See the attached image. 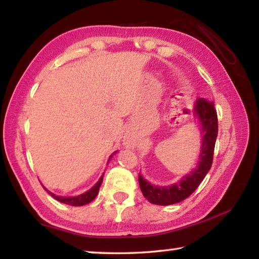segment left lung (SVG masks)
Masks as SVG:
<instances>
[{
    "mask_svg": "<svg viewBox=\"0 0 259 259\" xmlns=\"http://www.w3.org/2000/svg\"><path fill=\"white\" fill-rule=\"evenodd\" d=\"M194 113L201 123L202 145L199 162L191 174L184 176L181 181L168 186H155L147 182L139 174L138 182L143 195L153 204L169 205L187 199L203 181L205 175L211 168L214 144L218 134L217 112L213 103L204 98H198L194 105Z\"/></svg>",
    "mask_w": 259,
    "mask_h": 259,
    "instance_id": "1",
    "label": "left lung"
}]
</instances>
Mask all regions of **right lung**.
<instances>
[{
    "mask_svg": "<svg viewBox=\"0 0 259 259\" xmlns=\"http://www.w3.org/2000/svg\"><path fill=\"white\" fill-rule=\"evenodd\" d=\"M114 153H115V152H114ZM109 159H111V157H109ZM103 176H104V175H103ZM103 176L99 178V181L97 182V184H96V185L93 188H90L89 191H87L85 193H83V194H81V195L71 196V198H64V196H58V195L54 194V193H51V192L48 191L45 186H43V188H45V190L48 193H49V194L52 196V198L56 199L57 201H59V202L66 203V204H69V205H74V207H80V205H84L87 203L91 202V201H93L96 198V196H97L98 191H99V187H100V185H102V183H103Z\"/></svg>",
    "mask_w": 259,
    "mask_h": 259,
    "instance_id": "1",
    "label": "right lung"
}]
</instances>
